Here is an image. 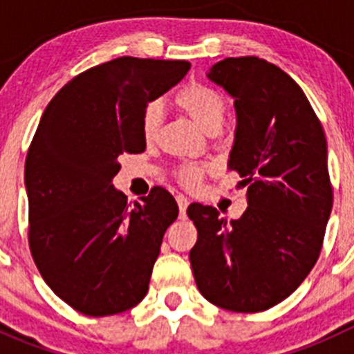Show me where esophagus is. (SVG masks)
Returning <instances> with one entry per match:
<instances>
[{"mask_svg": "<svg viewBox=\"0 0 354 354\" xmlns=\"http://www.w3.org/2000/svg\"><path fill=\"white\" fill-rule=\"evenodd\" d=\"M176 202H178V209H180V217H185L187 214V207H188V198L185 195H176Z\"/></svg>", "mask_w": 354, "mask_h": 354, "instance_id": "obj_1", "label": "esophagus"}]
</instances>
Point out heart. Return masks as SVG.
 Instances as JSON below:
<instances>
[{
  "label": "heart",
  "instance_id": "1",
  "mask_svg": "<svg viewBox=\"0 0 354 354\" xmlns=\"http://www.w3.org/2000/svg\"><path fill=\"white\" fill-rule=\"evenodd\" d=\"M176 104L194 120L198 128L205 133L219 131L223 127L224 116L227 111V99L223 92L203 84H190L176 94ZM162 120V106L160 102H149L142 114V131L147 140L154 138ZM202 174L200 166H187L181 171V180L185 183H195Z\"/></svg>",
  "mask_w": 354,
  "mask_h": 354
}]
</instances>
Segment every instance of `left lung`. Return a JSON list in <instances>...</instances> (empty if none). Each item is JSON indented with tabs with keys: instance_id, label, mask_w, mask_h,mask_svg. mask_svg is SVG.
<instances>
[{
	"instance_id": "1",
	"label": "left lung",
	"mask_w": 354,
	"mask_h": 354,
	"mask_svg": "<svg viewBox=\"0 0 354 354\" xmlns=\"http://www.w3.org/2000/svg\"><path fill=\"white\" fill-rule=\"evenodd\" d=\"M207 78L234 99L227 167L246 187V210L227 221L192 203L198 231L190 263L203 298L231 312H262L288 298L319 259L332 210L327 142L299 85L255 56L226 58Z\"/></svg>"
}]
</instances>
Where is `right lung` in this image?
I'll list each match as a JSON object with an SVG mask.
<instances>
[{"mask_svg": "<svg viewBox=\"0 0 354 354\" xmlns=\"http://www.w3.org/2000/svg\"><path fill=\"white\" fill-rule=\"evenodd\" d=\"M188 70L121 56L71 78L39 121L25 160L28 243L48 286L80 313L114 315L147 295L178 205L164 188L130 205L113 178L121 154L145 151L144 109Z\"/></svg>", "mask_w": 354, "mask_h": 354, "instance_id": "obj_1", "label": "right lung"}]
</instances>
